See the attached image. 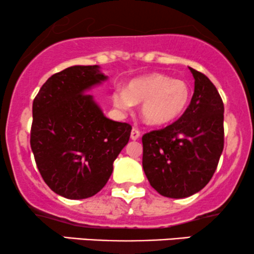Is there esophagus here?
Returning a JSON list of instances; mask_svg holds the SVG:
<instances>
[{
    "instance_id": "obj_1",
    "label": "esophagus",
    "mask_w": 254,
    "mask_h": 254,
    "mask_svg": "<svg viewBox=\"0 0 254 254\" xmlns=\"http://www.w3.org/2000/svg\"><path fill=\"white\" fill-rule=\"evenodd\" d=\"M139 136H141V132H139V130L137 129V127H132V130H131V139L136 141V139L139 138Z\"/></svg>"
}]
</instances>
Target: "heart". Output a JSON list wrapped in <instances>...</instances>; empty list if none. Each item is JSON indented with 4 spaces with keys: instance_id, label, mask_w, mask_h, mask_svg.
Segmentation results:
<instances>
[{
    "instance_id": "b5f03b06",
    "label": "heart",
    "mask_w": 254,
    "mask_h": 254,
    "mask_svg": "<svg viewBox=\"0 0 254 254\" xmlns=\"http://www.w3.org/2000/svg\"><path fill=\"white\" fill-rule=\"evenodd\" d=\"M190 97V88L184 81L174 80L165 74H150L131 81L127 90H116L113 103L122 111L142 103L141 116L145 123L164 125L183 115Z\"/></svg>"
}]
</instances>
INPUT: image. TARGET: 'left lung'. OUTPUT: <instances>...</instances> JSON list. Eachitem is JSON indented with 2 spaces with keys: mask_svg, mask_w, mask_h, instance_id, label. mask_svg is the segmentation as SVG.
Wrapping results in <instances>:
<instances>
[{
  "mask_svg": "<svg viewBox=\"0 0 254 254\" xmlns=\"http://www.w3.org/2000/svg\"><path fill=\"white\" fill-rule=\"evenodd\" d=\"M190 70L194 92L182 117L142 136L145 176L168 198H185L202 190L214 176L224 145L222 99L205 75Z\"/></svg>",
  "mask_w": 254,
  "mask_h": 254,
  "instance_id": "left-lung-1",
  "label": "left lung"
}]
</instances>
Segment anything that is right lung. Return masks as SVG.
<instances>
[{"instance_id": "right-lung-1", "label": "right lung", "mask_w": 254, "mask_h": 254, "mask_svg": "<svg viewBox=\"0 0 254 254\" xmlns=\"http://www.w3.org/2000/svg\"><path fill=\"white\" fill-rule=\"evenodd\" d=\"M98 65H74L48 78L33 100L31 148L46 185L68 199L94 196L127 144L131 125L111 121L87 89L106 80Z\"/></svg>"}]
</instances>
